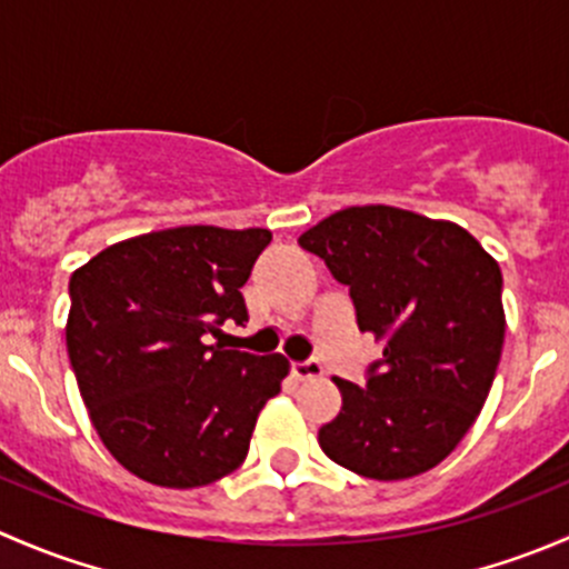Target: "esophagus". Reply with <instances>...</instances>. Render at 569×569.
<instances>
[{
    "label": "esophagus",
    "instance_id": "1",
    "mask_svg": "<svg viewBox=\"0 0 569 569\" xmlns=\"http://www.w3.org/2000/svg\"><path fill=\"white\" fill-rule=\"evenodd\" d=\"M291 371H295L297 380H317V377L325 375V369H321L319 360H302V363H295L291 366Z\"/></svg>",
    "mask_w": 569,
    "mask_h": 569
}]
</instances>
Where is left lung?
<instances>
[{"instance_id":"1","label":"left lung","mask_w":569,"mask_h":569,"mask_svg":"<svg viewBox=\"0 0 569 569\" xmlns=\"http://www.w3.org/2000/svg\"><path fill=\"white\" fill-rule=\"evenodd\" d=\"M349 286L358 327L386 343L363 386L338 380L341 412L319 429L332 462L410 479L443 462L485 407L503 319L501 269L468 231L393 206H349L300 237Z\"/></svg>"}]
</instances>
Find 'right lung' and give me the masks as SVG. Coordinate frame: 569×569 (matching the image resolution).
<instances>
[{"label":"right lung","instance_id":"1","mask_svg":"<svg viewBox=\"0 0 569 569\" xmlns=\"http://www.w3.org/2000/svg\"><path fill=\"white\" fill-rule=\"evenodd\" d=\"M267 228L183 226L101 250L71 274L66 343L109 455L159 487H203L244 462L261 407L289 375L283 355L209 343L248 321L242 286Z\"/></svg>","mask_w":569,"mask_h":569}]
</instances>
